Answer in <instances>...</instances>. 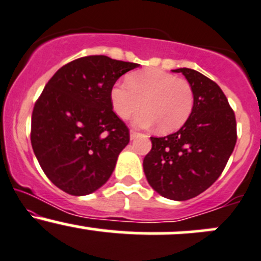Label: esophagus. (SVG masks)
<instances>
[{
	"mask_svg": "<svg viewBox=\"0 0 261 261\" xmlns=\"http://www.w3.org/2000/svg\"><path fill=\"white\" fill-rule=\"evenodd\" d=\"M138 136H140V133H136V131H134V130L130 131V139L131 140L136 139V138H138Z\"/></svg>",
	"mask_w": 261,
	"mask_h": 261,
	"instance_id": "34e87169",
	"label": "esophagus"
}]
</instances>
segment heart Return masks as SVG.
I'll use <instances>...</instances> for the list:
<instances>
[{
	"instance_id": "1",
	"label": "heart",
	"mask_w": 261,
	"mask_h": 261,
	"mask_svg": "<svg viewBox=\"0 0 261 261\" xmlns=\"http://www.w3.org/2000/svg\"><path fill=\"white\" fill-rule=\"evenodd\" d=\"M110 100L121 119H128L144 106L134 119L138 127L156 123L159 131L171 133L191 116L195 96L189 81L160 68H145L131 73L127 82H116L110 90Z\"/></svg>"
}]
</instances>
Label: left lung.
Returning a JSON list of instances; mask_svg holds the SVG:
<instances>
[{
  "instance_id": "left-lung-1",
  "label": "left lung",
  "mask_w": 261,
  "mask_h": 261,
  "mask_svg": "<svg viewBox=\"0 0 261 261\" xmlns=\"http://www.w3.org/2000/svg\"><path fill=\"white\" fill-rule=\"evenodd\" d=\"M172 71L193 87V112L179 131L151 138L142 165L156 193L184 201L204 193L221 175L237 144V120L216 82L191 68Z\"/></svg>"
}]
</instances>
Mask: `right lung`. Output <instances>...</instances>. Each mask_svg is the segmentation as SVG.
I'll list each match as a JSON object with an SVG mask.
<instances>
[{
    "mask_svg": "<svg viewBox=\"0 0 261 261\" xmlns=\"http://www.w3.org/2000/svg\"><path fill=\"white\" fill-rule=\"evenodd\" d=\"M139 64L102 55L62 66L46 84L32 111L31 144L46 176L70 195H89L111 176L130 141L112 111L110 90Z\"/></svg>",
    "mask_w": 261,
    "mask_h": 261,
    "instance_id": "1",
    "label": "right lung"
}]
</instances>
